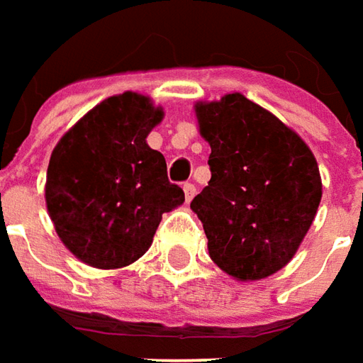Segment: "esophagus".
Wrapping results in <instances>:
<instances>
[{
    "label": "esophagus",
    "mask_w": 363,
    "mask_h": 363,
    "mask_svg": "<svg viewBox=\"0 0 363 363\" xmlns=\"http://www.w3.org/2000/svg\"><path fill=\"white\" fill-rule=\"evenodd\" d=\"M184 194H186V201L189 203L191 198L196 196V186L194 184H184Z\"/></svg>",
    "instance_id": "esophagus-1"
}]
</instances>
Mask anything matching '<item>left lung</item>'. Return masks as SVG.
<instances>
[{
	"mask_svg": "<svg viewBox=\"0 0 363 363\" xmlns=\"http://www.w3.org/2000/svg\"><path fill=\"white\" fill-rule=\"evenodd\" d=\"M210 143L211 179L191 210L213 264L238 281L288 266L322 201L320 167L308 143L242 94L196 104Z\"/></svg>",
	"mask_w": 363,
	"mask_h": 363,
	"instance_id": "8db88e82",
	"label": "left lung"
}]
</instances>
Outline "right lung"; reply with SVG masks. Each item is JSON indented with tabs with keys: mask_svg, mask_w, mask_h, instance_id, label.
Listing matches in <instances>:
<instances>
[{
	"mask_svg": "<svg viewBox=\"0 0 363 363\" xmlns=\"http://www.w3.org/2000/svg\"><path fill=\"white\" fill-rule=\"evenodd\" d=\"M164 119L147 96L123 91L89 109L53 147L45 206L63 245L87 266L140 259L165 211L184 203L165 157L145 138Z\"/></svg>",
	"mask_w": 363,
	"mask_h": 363,
	"instance_id": "1",
	"label": "right lung"
}]
</instances>
